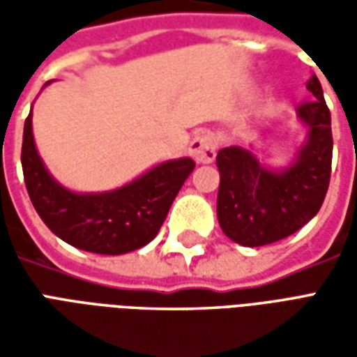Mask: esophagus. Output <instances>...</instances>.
Returning <instances> with one entry per match:
<instances>
[{
	"mask_svg": "<svg viewBox=\"0 0 357 357\" xmlns=\"http://www.w3.org/2000/svg\"><path fill=\"white\" fill-rule=\"evenodd\" d=\"M216 139L212 133H197L193 137V141L189 143V153L193 156L197 162L201 164H210L214 158H216Z\"/></svg>",
	"mask_w": 357,
	"mask_h": 357,
	"instance_id": "34e87169",
	"label": "esophagus"
}]
</instances>
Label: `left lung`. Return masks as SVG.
<instances>
[{
	"label": "left lung",
	"instance_id": "8db88e82",
	"mask_svg": "<svg viewBox=\"0 0 357 357\" xmlns=\"http://www.w3.org/2000/svg\"><path fill=\"white\" fill-rule=\"evenodd\" d=\"M306 88L314 99L296 107V118L307 130L306 139L289 166L271 168L239 145L218 151V222L243 247H264L298 231L319 212L327 195L333 160L331 112L315 74Z\"/></svg>",
	"mask_w": 357,
	"mask_h": 357
}]
</instances>
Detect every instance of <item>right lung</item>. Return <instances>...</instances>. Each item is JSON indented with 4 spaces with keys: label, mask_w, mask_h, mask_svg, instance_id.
<instances>
[{
    "label": "right lung",
    "mask_w": 357,
    "mask_h": 357,
    "mask_svg": "<svg viewBox=\"0 0 357 357\" xmlns=\"http://www.w3.org/2000/svg\"><path fill=\"white\" fill-rule=\"evenodd\" d=\"M20 162L30 201L43 224L73 247L110 256L132 252L155 239L195 168L189 156H181L156 164L112 191L76 193L61 185L45 168L36 149L32 110L24 122Z\"/></svg>",
    "instance_id": "add662e5"
}]
</instances>
